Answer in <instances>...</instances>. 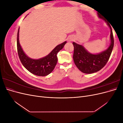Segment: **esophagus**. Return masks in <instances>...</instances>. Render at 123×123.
Here are the masks:
<instances>
[{
    "label": "esophagus",
    "mask_w": 123,
    "mask_h": 123,
    "mask_svg": "<svg viewBox=\"0 0 123 123\" xmlns=\"http://www.w3.org/2000/svg\"><path fill=\"white\" fill-rule=\"evenodd\" d=\"M70 40H72V39H70Z\"/></svg>",
    "instance_id": "obj_1"
}]
</instances>
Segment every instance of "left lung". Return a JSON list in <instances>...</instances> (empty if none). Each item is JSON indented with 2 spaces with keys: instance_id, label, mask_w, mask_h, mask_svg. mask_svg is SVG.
Instances as JSON below:
<instances>
[{
  "instance_id": "left-lung-1",
  "label": "left lung",
  "mask_w": 123,
  "mask_h": 123,
  "mask_svg": "<svg viewBox=\"0 0 123 123\" xmlns=\"http://www.w3.org/2000/svg\"><path fill=\"white\" fill-rule=\"evenodd\" d=\"M100 18H103L98 14ZM107 23L110 29V40L109 47L106 50L98 54H94L89 53L81 45L73 42L74 53L73 60L74 64L80 71L84 73L91 74L96 72L102 69L108 61L114 46V39L110 25Z\"/></svg>"
}]
</instances>
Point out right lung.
Instances as JSON below:
<instances>
[{"mask_svg": "<svg viewBox=\"0 0 123 123\" xmlns=\"http://www.w3.org/2000/svg\"><path fill=\"white\" fill-rule=\"evenodd\" d=\"M19 30L17 33V47L18 56L22 64L29 72L37 76H44L52 72L57 62V54L61 50L67 42L59 44L46 56L38 59L29 57L22 49L19 40Z\"/></svg>", "mask_w": 123, "mask_h": 123, "instance_id": "1", "label": "right lung"}]
</instances>
